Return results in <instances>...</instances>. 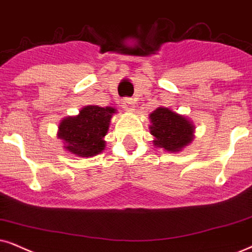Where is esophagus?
I'll return each instance as SVG.
<instances>
[{
  "instance_id": "esophagus-1",
  "label": "esophagus",
  "mask_w": 252,
  "mask_h": 252,
  "mask_svg": "<svg viewBox=\"0 0 252 252\" xmlns=\"http://www.w3.org/2000/svg\"><path fill=\"white\" fill-rule=\"evenodd\" d=\"M122 108L126 111H133L135 110V101L132 98L126 97L122 101Z\"/></svg>"
}]
</instances>
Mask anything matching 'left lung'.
<instances>
[{"label": "left lung", "mask_w": 252, "mask_h": 252, "mask_svg": "<svg viewBox=\"0 0 252 252\" xmlns=\"http://www.w3.org/2000/svg\"><path fill=\"white\" fill-rule=\"evenodd\" d=\"M150 132L155 137L154 144L172 154L179 152L192 143L194 124L186 116L172 111L170 108L158 107L149 116Z\"/></svg>", "instance_id": "8db88e82"}]
</instances>
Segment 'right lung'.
<instances>
[{"label": "right lung", "mask_w": 252, "mask_h": 252, "mask_svg": "<svg viewBox=\"0 0 252 252\" xmlns=\"http://www.w3.org/2000/svg\"><path fill=\"white\" fill-rule=\"evenodd\" d=\"M116 109L113 107L86 106L76 116H68L59 124L58 138L63 148L78 157H93L106 148L104 136Z\"/></svg>", "instance_id": "1"}]
</instances>
